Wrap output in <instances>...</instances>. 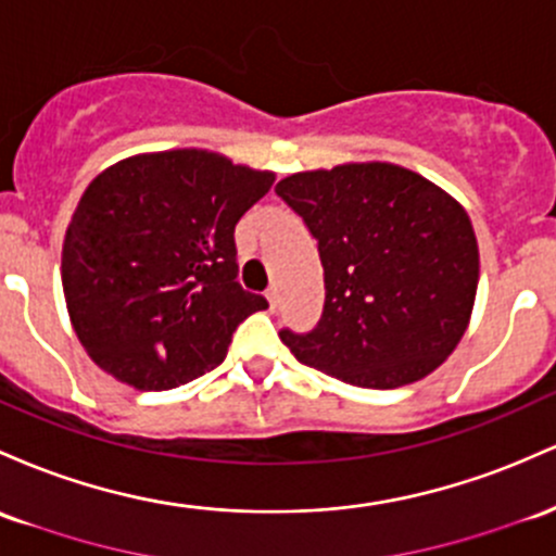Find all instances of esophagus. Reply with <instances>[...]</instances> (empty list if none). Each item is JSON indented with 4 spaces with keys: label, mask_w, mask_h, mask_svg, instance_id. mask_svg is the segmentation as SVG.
<instances>
[{
    "label": "esophagus",
    "mask_w": 556,
    "mask_h": 556,
    "mask_svg": "<svg viewBox=\"0 0 556 556\" xmlns=\"http://www.w3.org/2000/svg\"><path fill=\"white\" fill-rule=\"evenodd\" d=\"M266 301H268V308L277 311V306H279V290L277 288H268L266 290Z\"/></svg>",
    "instance_id": "obj_1"
}]
</instances>
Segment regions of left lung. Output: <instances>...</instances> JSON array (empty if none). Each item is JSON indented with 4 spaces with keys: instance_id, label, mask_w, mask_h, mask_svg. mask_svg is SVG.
Listing matches in <instances>:
<instances>
[{
    "instance_id": "left-lung-1",
    "label": "left lung",
    "mask_w": 556,
    "mask_h": 556,
    "mask_svg": "<svg viewBox=\"0 0 556 556\" xmlns=\"http://www.w3.org/2000/svg\"><path fill=\"white\" fill-rule=\"evenodd\" d=\"M274 189L306 222L325 266L319 325L279 332L292 356L375 390L441 367L478 292L467 211L425 176L380 161L301 170Z\"/></svg>"
}]
</instances>
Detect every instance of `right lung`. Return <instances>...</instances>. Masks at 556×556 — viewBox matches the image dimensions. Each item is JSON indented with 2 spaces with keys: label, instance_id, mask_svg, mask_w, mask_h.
Instances as JSON below:
<instances>
[{
  "label": "right lung",
  "instance_id": "right-lung-1",
  "mask_svg": "<svg viewBox=\"0 0 556 556\" xmlns=\"http://www.w3.org/2000/svg\"><path fill=\"white\" fill-rule=\"evenodd\" d=\"M271 170L208 150L126 157L78 200L63 242L71 325L91 362L137 390H168L224 362L264 295L237 282L235 227Z\"/></svg>",
  "mask_w": 556,
  "mask_h": 556
}]
</instances>
